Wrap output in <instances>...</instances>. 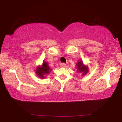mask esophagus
<instances>
[{
	"instance_id": "34e87169",
	"label": "esophagus",
	"mask_w": 122,
	"mask_h": 122,
	"mask_svg": "<svg viewBox=\"0 0 122 122\" xmlns=\"http://www.w3.org/2000/svg\"><path fill=\"white\" fill-rule=\"evenodd\" d=\"M60 65L61 68H65L66 66V64H65V63H61V64H60Z\"/></svg>"
}]
</instances>
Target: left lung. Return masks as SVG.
<instances>
[{
  "label": "left lung",
  "instance_id": "8db88e82",
  "mask_svg": "<svg viewBox=\"0 0 122 122\" xmlns=\"http://www.w3.org/2000/svg\"><path fill=\"white\" fill-rule=\"evenodd\" d=\"M77 68L79 72H82L83 75H85L88 72V68L86 66L83 65V63L81 61H79V62L77 63Z\"/></svg>",
  "mask_w": 122,
  "mask_h": 122
}]
</instances>
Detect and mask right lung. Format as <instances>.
<instances>
[{
	"label": "right lung",
	"mask_w": 122,
	"mask_h": 122,
	"mask_svg": "<svg viewBox=\"0 0 122 122\" xmlns=\"http://www.w3.org/2000/svg\"><path fill=\"white\" fill-rule=\"evenodd\" d=\"M51 69H50L49 68L48 64L46 62H43L42 65L41 66H39L37 68V71H36V73L41 78H43L44 75L49 74V73L51 71Z\"/></svg>",
	"instance_id": "1"
}]
</instances>
